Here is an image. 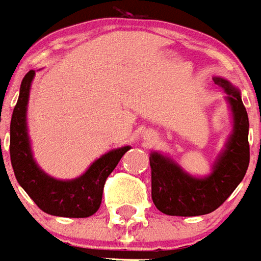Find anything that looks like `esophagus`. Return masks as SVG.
<instances>
[{
	"mask_svg": "<svg viewBox=\"0 0 261 261\" xmlns=\"http://www.w3.org/2000/svg\"><path fill=\"white\" fill-rule=\"evenodd\" d=\"M153 136H154V135H153V134H149V135H146V139H147V140H150L151 138H153Z\"/></svg>",
	"mask_w": 261,
	"mask_h": 261,
	"instance_id": "1",
	"label": "esophagus"
}]
</instances>
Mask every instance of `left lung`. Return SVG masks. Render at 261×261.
<instances>
[{
    "instance_id": "8db88e82",
    "label": "left lung",
    "mask_w": 261,
    "mask_h": 261,
    "mask_svg": "<svg viewBox=\"0 0 261 261\" xmlns=\"http://www.w3.org/2000/svg\"><path fill=\"white\" fill-rule=\"evenodd\" d=\"M226 92L233 129L212 167V173L198 178L188 174L173 159L151 151V199L166 215L198 216L210 214L228 199L243 180L249 167V118L240 91L228 80L214 77Z\"/></svg>"
}]
</instances>
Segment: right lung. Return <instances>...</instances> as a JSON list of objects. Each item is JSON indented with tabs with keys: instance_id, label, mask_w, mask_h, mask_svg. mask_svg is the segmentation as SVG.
<instances>
[{
	"instance_id": "add662e5",
	"label": "right lung",
	"mask_w": 261,
	"mask_h": 261,
	"mask_svg": "<svg viewBox=\"0 0 261 261\" xmlns=\"http://www.w3.org/2000/svg\"><path fill=\"white\" fill-rule=\"evenodd\" d=\"M33 77V70L23 77L19 98L11 118L9 154L16 180L33 202L49 215L64 218L94 215L102 201L105 181L130 147L123 146L105 153L84 174L73 180H56L46 174L33 159L28 135L27 110Z\"/></svg>"
}]
</instances>
